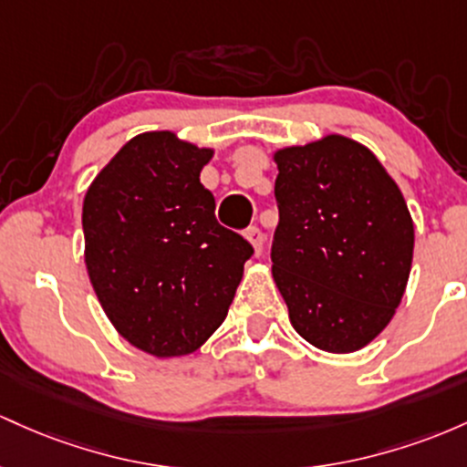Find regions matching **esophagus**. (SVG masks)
I'll use <instances>...</instances> for the list:
<instances>
[{
  "label": "esophagus",
  "instance_id": "esophagus-1",
  "mask_svg": "<svg viewBox=\"0 0 467 467\" xmlns=\"http://www.w3.org/2000/svg\"><path fill=\"white\" fill-rule=\"evenodd\" d=\"M244 238H247L251 243V247H254V254L260 255L262 247H265V234H262L258 227H249L247 232H244Z\"/></svg>",
  "mask_w": 467,
  "mask_h": 467
}]
</instances>
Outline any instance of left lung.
<instances>
[{
  "instance_id": "obj_1",
  "label": "left lung",
  "mask_w": 467,
  "mask_h": 467,
  "mask_svg": "<svg viewBox=\"0 0 467 467\" xmlns=\"http://www.w3.org/2000/svg\"><path fill=\"white\" fill-rule=\"evenodd\" d=\"M274 161L271 269L293 328L328 353L364 348L389 327L410 275L415 227L401 190L342 134L282 148Z\"/></svg>"
}]
</instances>
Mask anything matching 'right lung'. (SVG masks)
<instances>
[{
  "label": "right lung",
  "mask_w": 467,
  "mask_h": 467,
  "mask_svg": "<svg viewBox=\"0 0 467 467\" xmlns=\"http://www.w3.org/2000/svg\"><path fill=\"white\" fill-rule=\"evenodd\" d=\"M213 150L143 132L83 198L88 275L120 337L154 358L190 355L224 322L254 247L218 224L201 171Z\"/></svg>",
  "instance_id": "right-lung-1"
}]
</instances>
